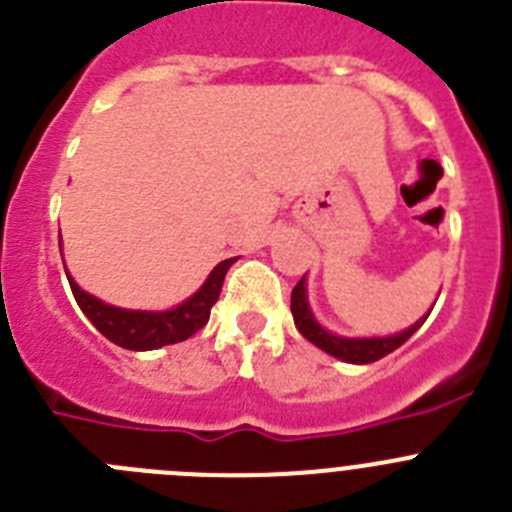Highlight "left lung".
<instances>
[{"mask_svg": "<svg viewBox=\"0 0 512 512\" xmlns=\"http://www.w3.org/2000/svg\"><path fill=\"white\" fill-rule=\"evenodd\" d=\"M306 278V275H303ZM298 280L293 293H290V311H293V321H296V329L306 336L308 342L316 344L319 349H324L326 354L336 359H344V362H352V365H370V362H377L385 354H390L393 349H398L400 344H405L421 329V324L426 321L423 316L418 324H413L411 329H405L403 334L385 336V339H344V336H334L326 329H321L313 319L311 308H308L306 301V280ZM431 313V311H428Z\"/></svg>", "mask_w": 512, "mask_h": 512, "instance_id": "obj_1", "label": "left lung"}]
</instances>
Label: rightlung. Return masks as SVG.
<instances>
[{"mask_svg": "<svg viewBox=\"0 0 512 512\" xmlns=\"http://www.w3.org/2000/svg\"><path fill=\"white\" fill-rule=\"evenodd\" d=\"M232 262L234 257L219 262L196 296H191L186 303L173 308V311L163 313L124 311V308L107 306L99 298L84 293L71 278H68V283H71L73 298L81 306V311L89 316L91 324L107 336L109 342L119 344L124 349H132V352H147V349H158L165 347V344L186 342L188 336L204 329L211 316V306H214L219 293H222L224 275H227Z\"/></svg>", "mask_w": 512, "mask_h": 512, "instance_id": "obj_1", "label": "right lung"}]
</instances>
